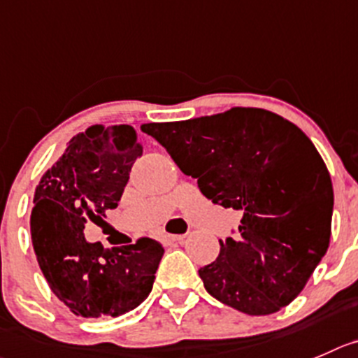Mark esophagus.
Segmentation results:
<instances>
[{"label": "esophagus", "instance_id": "34e87169", "mask_svg": "<svg viewBox=\"0 0 358 358\" xmlns=\"http://www.w3.org/2000/svg\"><path fill=\"white\" fill-rule=\"evenodd\" d=\"M163 241L169 244L182 243V241H185V236H172V234H165V236H163Z\"/></svg>", "mask_w": 358, "mask_h": 358}]
</instances>
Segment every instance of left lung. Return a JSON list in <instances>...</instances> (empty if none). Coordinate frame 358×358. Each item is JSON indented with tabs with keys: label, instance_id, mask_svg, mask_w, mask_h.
<instances>
[{
	"label": "left lung",
	"instance_id": "8db88e82",
	"mask_svg": "<svg viewBox=\"0 0 358 358\" xmlns=\"http://www.w3.org/2000/svg\"><path fill=\"white\" fill-rule=\"evenodd\" d=\"M213 203L239 213L236 237L199 271L206 290L246 315H272L306 287L330 241L334 189L308 135L264 108L141 126Z\"/></svg>",
	"mask_w": 358,
	"mask_h": 358
}]
</instances>
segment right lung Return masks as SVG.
<instances>
[{
  "label": "right lung",
  "mask_w": 358,
  "mask_h": 358,
  "mask_svg": "<svg viewBox=\"0 0 358 358\" xmlns=\"http://www.w3.org/2000/svg\"><path fill=\"white\" fill-rule=\"evenodd\" d=\"M138 156L142 145L131 126H90L68 142L35 189L33 250L50 290L77 316L124 315L152 290L162 244L142 237L105 250L84 237L87 221L117 207Z\"/></svg>",
  "instance_id": "add662e5"
}]
</instances>
